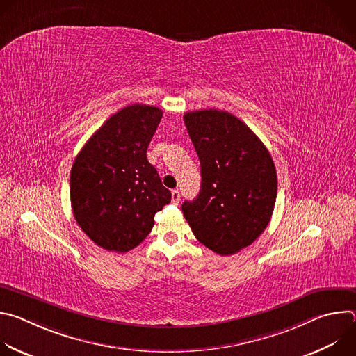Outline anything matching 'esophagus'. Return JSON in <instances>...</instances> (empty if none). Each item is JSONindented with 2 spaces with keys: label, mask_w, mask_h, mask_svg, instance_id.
I'll return each instance as SVG.
<instances>
[{
  "label": "esophagus",
  "mask_w": 356,
  "mask_h": 356,
  "mask_svg": "<svg viewBox=\"0 0 356 356\" xmlns=\"http://www.w3.org/2000/svg\"><path fill=\"white\" fill-rule=\"evenodd\" d=\"M172 201L176 206L180 202V191L179 190H172Z\"/></svg>",
  "instance_id": "34e87169"
}]
</instances>
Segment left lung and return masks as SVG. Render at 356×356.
<instances>
[{
	"label": "left lung",
	"mask_w": 356,
	"mask_h": 356,
	"mask_svg": "<svg viewBox=\"0 0 356 356\" xmlns=\"http://www.w3.org/2000/svg\"><path fill=\"white\" fill-rule=\"evenodd\" d=\"M201 166V188L181 211L194 236L218 255L246 248L268 227L277 194L273 159L262 140L227 111L184 114Z\"/></svg>",
	"instance_id": "8db88e82"
}]
</instances>
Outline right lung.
<instances>
[{"instance_id": "add662e5", "label": "right lung", "mask_w": 356, "mask_h": 356, "mask_svg": "<svg viewBox=\"0 0 356 356\" xmlns=\"http://www.w3.org/2000/svg\"><path fill=\"white\" fill-rule=\"evenodd\" d=\"M163 113L146 104L111 115L87 140L70 172L73 216L98 246L128 252L152 231L172 200L146 150Z\"/></svg>"}]
</instances>
